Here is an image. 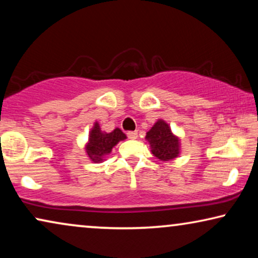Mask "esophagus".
<instances>
[{"instance_id": "34e87169", "label": "esophagus", "mask_w": 258, "mask_h": 258, "mask_svg": "<svg viewBox=\"0 0 258 258\" xmlns=\"http://www.w3.org/2000/svg\"><path fill=\"white\" fill-rule=\"evenodd\" d=\"M126 136H128V139L130 140H135L137 139V132H128L126 133Z\"/></svg>"}]
</instances>
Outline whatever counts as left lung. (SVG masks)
I'll list each match as a JSON object with an SVG mask.
<instances>
[{
	"label": "left lung",
	"mask_w": 258,
	"mask_h": 258,
	"mask_svg": "<svg viewBox=\"0 0 258 258\" xmlns=\"http://www.w3.org/2000/svg\"><path fill=\"white\" fill-rule=\"evenodd\" d=\"M146 139L149 141L151 153L161 161H169L177 157L179 153V141L172 135L169 125L162 119L155 123L147 133Z\"/></svg>",
	"instance_id": "obj_1"
}]
</instances>
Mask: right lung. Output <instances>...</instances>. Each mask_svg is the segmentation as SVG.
Instances as JSON below:
<instances>
[{"label":"right lung","instance_id":"1","mask_svg":"<svg viewBox=\"0 0 258 258\" xmlns=\"http://www.w3.org/2000/svg\"><path fill=\"white\" fill-rule=\"evenodd\" d=\"M125 135L121 129L116 128L111 133H103L98 123H95L94 128L91 129L89 142L87 144V154L93 162L103 161L105 155L110 153L112 147L116 146L119 141L124 140Z\"/></svg>","mask_w":258,"mask_h":258}]
</instances>
